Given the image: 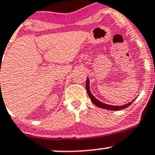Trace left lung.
<instances>
[{"mask_svg":"<svg viewBox=\"0 0 155 155\" xmlns=\"http://www.w3.org/2000/svg\"><path fill=\"white\" fill-rule=\"evenodd\" d=\"M86 90H87V92L88 96H89L90 98H91L92 102L95 105H96L97 107H98L102 108V109H105V110H114V111H117V110H123V109H125V108L128 107L130 106L131 104H132L135 100V98H134V99L132 100V101H130V102L126 104L121 105V106H115V105H110V104H105V103L101 102V101H98V100L97 99V98H95L94 96H93V95L92 94V93H91V89H90V81H89V79H88V77L87 78V81H86Z\"/></svg>","mask_w":155,"mask_h":155,"instance_id":"8db88e82","label":"left lung"}]
</instances>
